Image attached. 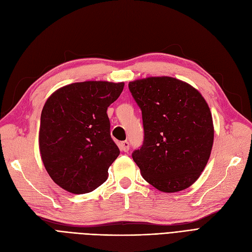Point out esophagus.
<instances>
[{
    "instance_id": "34e87169",
    "label": "esophagus",
    "mask_w": 252,
    "mask_h": 252,
    "mask_svg": "<svg viewBox=\"0 0 252 252\" xmlns=\"http://www.w3.org/2000/svg\"><path fill=\"white\" fill-rule=\"evenodd\" d=\"M120 148H121L122 151L128 152V150H129V142H128V141L121 142V143H120Z\"/></svg>"
}]
</instances>
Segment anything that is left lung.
I'll return each instance as SVG.
<instances>
[{
    "mask_svg": "<svg viewBox=\"0 0 252 252\" xmlns=\"http://www.w3.org/2000/svg\"><path fill=\"white\" fill-rule=\"evenodd\" d=\"M128 87L142 111L144 141L132 152L142 177L163 192L191 186L208 162L215 135L204 97L170 77L136 80Z\"/></svg>",
    "mask_w": 252,
    "mask_h": 252,
    "instance_id": "1",
    "label": "left lung"
}]
</instances>
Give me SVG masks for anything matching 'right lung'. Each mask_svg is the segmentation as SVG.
<instances>
[{"label":"right lung","instance_id":"1","mask_svg":"<svg viewBox=\"0 0 252 252\" xmlns=\"http://www.w3.org/2000/svg\"><path fill=\"white\" fill-rule=\"evenodd\" d=\"M124 83H73L45 103L40 125V152L50 178L71 193L94 191L108 178L120 155L110 135L107 108Z\"/></svg>","mask_w":252,"mask_h":252}]
</instances>
